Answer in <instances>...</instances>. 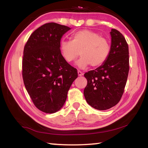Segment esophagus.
I'll return each instance as SVG.
<instances>
[{
    "label": "esophagus",
    "mask_w": 148,
    "mask_h": 148,
    "mask_svg": "<svg viewBox=\"0 0 148 148\" xmlns=\"http://www.w3.org/2000/svg\"><path fill=\"white\" fill-rule=\"evenodd\" d=\"M77 74H78V76H83V75H84L83 72H82V71H77Z\"/></svg>",
    "instance_id": "34e87169"
}]
</instances>
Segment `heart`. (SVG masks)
<instances>
[{
    "instance_id": "obj_1",
    "label": "heart",
    "mask_w": 148,
    "mask_h": 148,
    "mask_svg": "<svg viewBox=\"0 0 148 148\" xmlns=\"http://www.w3.org/2000/svg\"><path fill=\"white\" fill-rule=\"evenodd\" d=\"M60 51L68 63L76 61L80 52L82 57L77 62L80 69L86 68L89 64L97 67L107 61L110 53V44L108 40L100 34L84 29L72 34L71 40H61Z\"/></svg>"
}]
</instances>
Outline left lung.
Wrapping results in <instances>:
<instances>
[{
  "label": "left lung",
  "instance_id": "obj_1",
  "mask_svg": "<svg viewBox=\"0 0 148 148\" xmlns=\"http://www.w3.org/2000/svg\"><path fill=\"white\" fill-rule=\"evenodd\" d=\"M112 44L107 61L98 68L85 73L87 84L85 99L90 106L105 110L116 105L124 92L129 71L128 44L121 32L112 29Z\"/></svg>",
  "mask_w": 148,
  "mask_h": 148
}]
</instances>
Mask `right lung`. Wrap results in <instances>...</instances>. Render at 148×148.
<instances>
[{"label": "right lung", "instance_id": "right-lung-1", "mask_svg": "<svg viewBox=\"0 0 148 148\" xmlns=\"http://www.w3.org/2000/svg\"><path fill=\"white\" fill-rule=\"evenodd\" d=\"M71 29L56 23H46L32 32L25 45L22 76L32 102L40 111L53 114L66 100L77 69L62 58L61 38Z\"/></svg>", "mask_w": 148, "mask_h": 148}]
</instances>
